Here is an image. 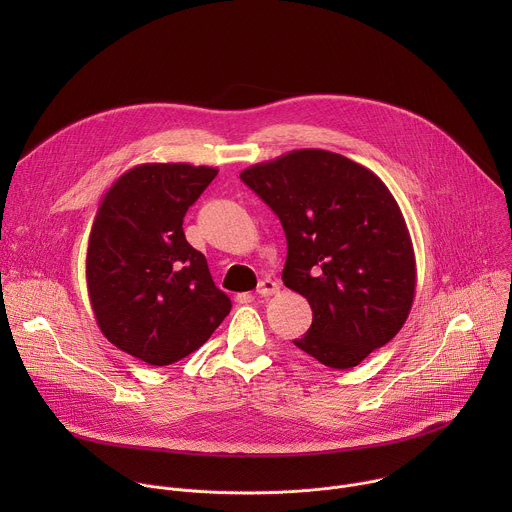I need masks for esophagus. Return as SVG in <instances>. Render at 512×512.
I'll use <instances>...</instances> for the list:
<instances>
[{"label": "esophagus", "mask_w": 512, "mask_h": 512, "mask_svg": "<svg viewBox=\"0 0 512 512\" xmlns=\"http://www.w3.org/2000/svg\"><path fill=\"white\" fill-rule=\"evenodd\" d=\"M277 291H279V283H277L275 279H271V277H263V279L259 281V285H257V294H259L261 298L275 296Z\"/></svg>", "instance_id": "obj_1"}]
</instances>
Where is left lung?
<instances>
[{
  "label": "left lung",
  "instance_id": "8db88e82",
  "mask_svg": "<svg viewBox=\"0 0 512 512\" xmlns=\"http://www.w3.org/2000/svg\"><path fill=\"white\" fill-rule=\"evenodd\" d=\"M241 180L279 216L281 279L314 314L294 344L338 371L385 346L411 312L415 253L383 180L326 150H294L243 170Z\"/></svg>",
  "mask_w": 512,
  "mask_h": 512
}]
</instances>
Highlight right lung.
<instances>
[{
    "mask_svg": "<svg viewBox=\"0 0 512 512\" xmlns=\"http://www.w3.org/2000/svg\"><path fill=\"white\" fill-rule=\"evenodd\" d=\"M216 168L139 164L101 198L87 249L97 324L123 352L154 364L198 350L231 312L206 257L184 237V214Z\"/></svg>",
    "mask_w": 512,
    "mask_h": 512,
    "instance_id": "right-lung-1",
    "label": "right lung"
}]
</instances>
